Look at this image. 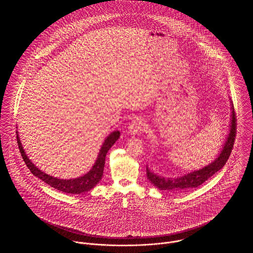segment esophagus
<instances>
[{
  "mask_svg": "<svg viewBox=\"0 0 253 253\" xmlns=\"http://www.w3.org/2000/svg\"><path fill=\"white\" fill-rule=\"evenodd\" d=\"M143 130H145V122L140 118H135L129 125V132L131 134H136Z\"/></svg>",
  "mask_w": 253,
  "mask_h": 253,
  "instance_id": "34e87169",
  "label": "esophagus"
}]
</instances>
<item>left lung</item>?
Masks as SVG:
<instances>
[{
	"label": "left lung",
	"instance_id": "left-lung-1",
	"mask_svg": "<svg viewBox=\"0 0 253 253\" xmlns=\"http://www.w3.org/2000/svg\"><path fill=\"white\" fill-rule=\"evenodd\" d=\"M230 130H229L228 138L224 144V147L214 161L210 165L205 166L204 168L192 171L188 174H185L179 177H163L160 176L154 171H152L148 166L146 167V174L149 181L155 185L157 189L162 191H186L193 188H197L205 181L208 180L219 169L224 167L228 161L233 148L235 136H236V115L233 104L231 103V120H230Z\"/></svg>",
	"mask_w": 253,
	"mask_h": 253
}]
</instances>
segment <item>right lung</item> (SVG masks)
<instances>
[{
  "instance_id": "obj_1",
  "label": "right lung",
  "mask_w": 253,
  "mask_h": 253,
  "mask_svg": "<svg viewBox=\"0 0 253 253\" xmlns=\"http://www.w3.org/2000/svg\"><path fill=\"white\" fill-rule=\"evenodd\" d=\"M17 132V142L18 146L21 152V155L23 157L24 163L26 166L30 169V171L37 176L40 179L45 182L46 184L53 187L54 189L63 192L65 193H73V194H80V193H85L93 189L96 184L100 181L102 174H103V169H104V164H105V157L107 155V152L110 150V148L115 144V142L119 139L121 132L119 131L111 132L105 139L104 143L101 146V149L99 151L98 157L96 158V161L94 164L92 169L83 176H80L75 179H59L57 177L50 176L47 173L42 171L39 168L30 161V159L27 157L24 153V148L21 143L20 137Z\"/></svg>"
}]
</instances>
